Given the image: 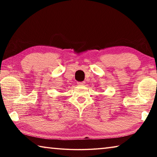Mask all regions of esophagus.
<instances>
[{
	"label": "esophagus",
	"instance_id": "1",
	"mask_svg": "<svg viewBox=\"0 0 157 157\" xmlns=\"http://www.w3.org/2000/svg\"><path fill=\"white\" fill-rule=\"evenodd\" d=\"M85 84L84 82H78V86H84Z\"/></svg>",
	"mask_w": 157,
	"mask_h": 157
}]
</instances>
